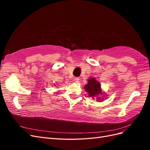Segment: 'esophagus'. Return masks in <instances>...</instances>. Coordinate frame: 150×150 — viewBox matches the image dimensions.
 Here are the masks:
<instances>
[{
  "mask_svg": "<svg viewBox=\"0 0 150 150\" xmlns=\"http://www.w3.org/2000/svg\"><path fill=\"white\" fill-rule=\"evenodd\" d=\"M79 78H75L74 79V81L75 83H78V81H79Z\"/></svg>",
  "mask_w": 150,
  "mask_h": 150,
  "instance_id": "obj_1",
  "label": "esophagus"
}]
</instances>
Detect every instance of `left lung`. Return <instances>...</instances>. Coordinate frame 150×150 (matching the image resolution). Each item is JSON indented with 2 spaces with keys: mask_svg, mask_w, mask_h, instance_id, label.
<instances>
[{
  "mask_svg": "<svg viewBox=\"0 0 150 150\" xmlns=\"http://www.w3.org/2000/svg\"><path fill=\"white\" fill-rule=\"evenodd\" d=\"M84 89L88 93V96L93 99H96L99 102H102L104 99V92H103L101 84L94 78H90L88 79V83L84 86Z\"/></svg>",
  "mask_w": 150,
  "mask_h": 150,
  "instance_id": "left-lung-1",
  "label": "left lung"
}]
</instances>
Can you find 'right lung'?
<instances>
[{
	"label": "right lung",
	"instance_id": "obj_1",
	"mask_svg": "<svg viewBox=\"0 0 150 150\" xmlns=\"http://www.w3.org/2000/svg\"><path fill=\"white\" fill-rule=\"evenodd\" d=\"M54 85H55V86H56V84H54Z\"/></svg>",
	"mask_w": 150,
	"mask_h": 150
}]
</instances>
